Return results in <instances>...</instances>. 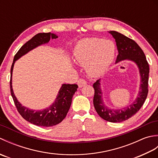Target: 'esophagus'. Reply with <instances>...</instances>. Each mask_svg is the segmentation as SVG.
Segmentation results:
<instances>
[{
    "mask_svg": "<svg viewBox=\"0 0 158 158\" xmlns=\"http://www.w3.org/2000/svg\"><path fill=\"white\" fill-rule=\"evenodd\" d=\"M77 84H78L79 88H82V87L85 86L87 84V82L85 81V80L83 79H79L77 81Z\"/></svg>",
    "mask_w": 158,
    "mask_h": 158,
    "instance_id": "esophagus-1",
    "label": "esophagus"
}]
</instances>
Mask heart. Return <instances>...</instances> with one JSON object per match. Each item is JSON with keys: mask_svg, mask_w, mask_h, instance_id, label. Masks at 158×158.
Returning a JSON list of instances; mask_svg holds the SVG:
<instances>
[{"mask_svg": "<svg viewBox=\"0 0 158 158\" xmlns=\"http://www.w3.org/2000/svg\"><path fill=\"white\" fill-rule=\"evenodd\" d=\"M115 43L100 38H86L79 41L74 50V58L84 65L89 75L97 77L106 72L114 61Z\"/></svg>", "mask_w": 158, "mask_h": 158, "instance_id": "heart-1", "label": "heart"}]
</instances>
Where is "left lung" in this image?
I'll return each instance as SVG.
<instances>
[{
  "label": "left lung",
  "mask_w": 158,
  "mask_h": 158,
  "mask_svg": "<svg viewBox=\"0 0 158 158\" xmlns=\"http://www.w3.org/2000/svg\"><path fill=\"white\" fill-rule=\"evenodd\" d=\"M109 33L115 39L118 50L116 63L127 60L135 62L138 66L140 76V90L136 100L130 106L121 109H111L103 102L100 79H98L93 85L94 89L93 102L97 113L101 118L109 122H122L135 115L145 101L148 94L149 66L145 53L134 40L116 31H110Z\"/></svg>",
  "instance_id": "left-lung-1"
}]
</instances>
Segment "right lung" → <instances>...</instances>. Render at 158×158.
Returning a JSON list of instances; mask_svg holds the SVG:
<instances>
[{"label": "right lung", "mask_w": 158, "mask_h": 158, "mask_svg": "<svg viewBox=\"0 0 158 158\" xmlns=\"http://www.w3.org/2000/svg\"><path fill=\"white\" fill-rule=\"evenodd\" d=\"M58 36L51 32L39 33L26 42L14 56L11 68L10 89L12 98L18 111L23 119L28 122L38 126L49 127L56 126L65 118L71 105L74 94L78 88L77 84H62L57 98L51 106L43 110H35L22 106L17 99L12 88V73L15 62L28 52L36 47L48 43L51 39H57Z\"/></svg>", "instance_id": "add662e5"}]
</instances>
